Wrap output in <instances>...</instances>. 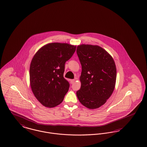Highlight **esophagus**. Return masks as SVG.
<instances>
[{
	"label": "esophagus",
	"instance_id": "esophagus-1",
	"mask_svg": "<svg viewBox=\"0 0 147 147\" xmlns=\"http://www.w3.org/2000/svg\"><path fill=\"white\" fill-rule=\"evenodd\" d=\"M74 82H75V79H71L70 80V83L71 84H73L74 83Z\"/></svg>",
	"mask_w": 147,
	"mask_h": 147
}]
</instances>
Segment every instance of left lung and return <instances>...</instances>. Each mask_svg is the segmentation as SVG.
<instances>
[{
	"label": "left lung",
	"instance_id": "obj_1",
	"mask_svg": "<svg viewBox=\"0 0 147 147\" xmlns=\"http://www.w3.org/2000/svg\"><path fill=\"white\" fill-rule=\"evenodd\" d=\"M82 65L81 86L77 92L80 103L94 109L103 105L114 90L117 69L112 57L103 48L89 44L77 46Z\"/></svg>",
	"mask_w": 147,
	"mask_h": 147
}]
</instances>
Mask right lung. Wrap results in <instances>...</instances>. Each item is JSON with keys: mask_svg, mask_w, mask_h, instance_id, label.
<instances>
[{"mask_svg": "<svg viewBox=\"0 0 147 147\" xmlns=\"http://www.w3.org/2000/svg\"><path fill=\"white\" fill-rule=\"evenodd\" d=\"M76 50V45L52 43L35 54L30 65V85L35 97L44 107L53 108L63 102L69 88L63 77L65 63Z\"/></svg>", "mask_w": 147, "mask_h": 147, "instance_id": "obj_1", "label": "right lung"}]
</instances>
